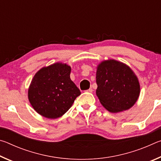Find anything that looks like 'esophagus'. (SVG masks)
<instances>
[{
	"label": "esophagus",
	"instance_id": "1",
	"mask_svg": "<svg viewBox=\"0 0 161 161\" xmlns=\"http://www.w3.org/2000/svg\"><path fill=\"white\" fill-rule=\"evenodd\" d=\"M86 92H93V89H92V87L91 86L90 88H89V89H87Z\"/></svg>",
	"mask_w": 161,
	"mask_h": 161
}]
</instances>
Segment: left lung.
Returning a JSON list of instances; mask_svg holds the SVG:
<instances>
[{"label": "left lung", "instance_id": "obj_1", "mask_svg": "<svg viewBox=\"0 0 161 161\" xmlns=\"http://www.w3.org/2000/svg\"><path fill=\"white\" fill-rule=\"evenodd\" d=\"M97 96L106 109L118 113L129 109L138 100L140 84L136 75L123 62L108 59L97 70Z\"/></svg>", "mask_w": 161, "mask_h": 161}]
</instances>
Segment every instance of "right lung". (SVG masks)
<instances>
[{
  "label": "right lung",
  "instance_id": "right-lung-1",
  "mask_svg": "<svg viewBox=\"0 0 161 161\" xmlns=\"http://www.w3.org/2000/svg\"><path fill=\"white\" fill-rule=\"evenodd\" d=\"M71 67L57 62L35 75L28 89V99L36 112L58 119L69 109L80 90L70 79Z\"/></svg>",
  "mask_w": 161,
  "mask_h": 161
}]
</instances>
